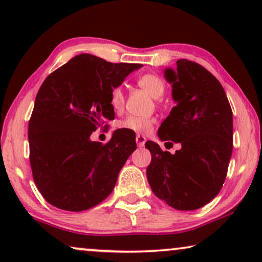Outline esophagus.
Returning a JSON list of instances; mask_svg holds the SVG:
<instances>
[{"mask_svg": "<svg viewBox=\"0 0 262 262\" xmlns=\"http://www.w3.org/2000/svg\"><path fill=\"white\" fill-rule=\"evenodd\" d=\"M145 142H146V138L144 137V136H142V135L136 136V143H137L138 148H143L145 144Z\"/></svg>", "mask_w": 262, "mask_h": 262, "instance_id": "obj_1", "label": "esophagus"}]
</instances>
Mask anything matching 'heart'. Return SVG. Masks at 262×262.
Masks as SVG:
<instances>
[{"mask_svg":"<svg viewBox=\"0 0 262 262\" xmlns=\"http://www.w3.org/2000/svg\"><path fill=\"white\" fill-rule=\"evenodd\" d=\"M137 83L141 88L152 96L154 99H159L163 95L166 91V84L164 81L160 76L155 74H145L138 77ZM125 95L121 87H116L111 92V105L116 111H119L124 107ZM154 124V119L150 117H138V116H128L120 123V127L127 128L137 134H146L151 130Z\"/></svg>","mask_w":262,"mask_h":262,"instance_id":"b5f03b06","label":"heart"}]
</instances>
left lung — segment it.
<instances>
[{"mask_svg":"<svg viewBox=\"0 0 262 262\" xmlns=\"http://www.w3.org/2000/svg\"><path fill=\"white\" fill-rule=\"evenodd\" d=\"M175 106L159 128L164 145L180 143L170 154L155 142L146 178L156 196L177 210H196L220 193L232 152V111L220 81L199 64L179 59L167 68Z\"/></svg>","mask_w":262,"mask_h":262,"instance_id":"8db88e82","label":"left lung"}]
</instances>
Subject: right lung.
Returning a JSON list of instances; mask_svg holds the SVG:
<instances>
[{
  "instance_id": "1",
  "label": "right lung",
  "mask_w": 262,
  "mask_h": 262,
  "mask_svg": "<svg viewBox=\"0 0 262 262\" xmlns=\"http://www.w3.org/2000/svg\"><path fill=\"white\" fill-rule=\"evenodd\" d=\"M142 64L110 63L81 53L46 77L28 124L30 161L46 202L67 211H84L105 200L135 151L136 135L117 130L107 144L93 131L114 119L111 92Z\"/></svg>"
}]
</instances>
